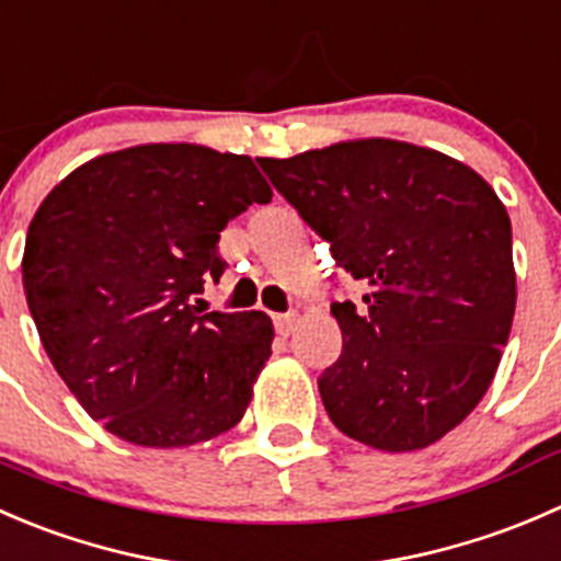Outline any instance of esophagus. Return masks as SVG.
I'll return each mask as SVG.
<instances>
[{"mask_svg": "<svg viewBox=\"0 0 561 561\" xmlns=\"http://www.w3.org/2000/svg\"><path fill=\"white\" fill-rule=\"evenodd\" d=\"M294 327H297V313H278V316H275V330H278L280 335H291Z\"/></svg>", "mask_w": 561, "mask_h": 561, "instance_id": "34e87169", "label": "esophagus"}]
</instances>
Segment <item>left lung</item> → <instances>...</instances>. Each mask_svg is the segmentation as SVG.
Listing matches in <instances>:
<instances>
[{
  "instance_id": "obj_1",
  "label": "left lung",
  "mask_w": 561,
  "mask_h": 561,
  "mask_svg": "<svg viewBox=\"0 0 561 561\" xmlns=\"http://www.w3.org/2000/svg\"><path fill=\"white\" fill-rule=\"evenodd\" d=\"M259 165L337 267L368 283L359 310L330 305L343 352L319 392L335 428L385 453L439 442L482 401L513 327L504 204L461 160L392 138Z\"/></svg>"
}]
</instances>
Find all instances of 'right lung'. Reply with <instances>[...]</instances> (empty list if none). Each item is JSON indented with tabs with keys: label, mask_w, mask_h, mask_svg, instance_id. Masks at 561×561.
<instances>
[{
	"label": "right lung",
	"mask_w": 561,
	"mask_h": 561,
	"mask_svg": "<svg viewBox=\"0 0 561 561\" xmlns=\"http://www.w3.org/2000/svg\"><path fill=\"white\" fill-rule=\"evenodd\" d=\"M270 198L248 154L198 144L100 154L43 198L21 262L26 302L57 374L108 434L169 450L240 423L273 321L193 299L224 275L226 224Z\"/></svg>",
	"instance_id": "add662e5"
}]
</instances>
